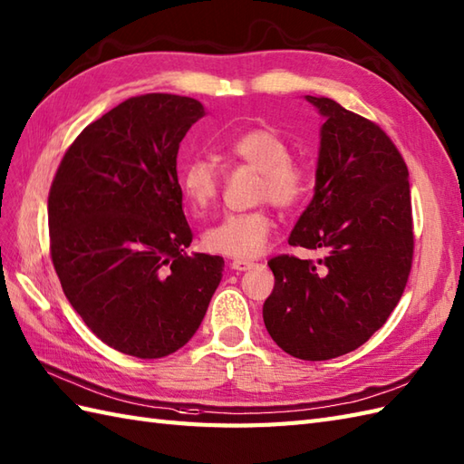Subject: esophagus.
<instances>
[{"label": "esophagus", "instance_id": "esophagus-1", "mask_svg": "<svg viewBox=\"0 0 464 464\" xmlns=\"http://www.w3.org/2000/svg\"><path fill=\"white\" fill-rule=\"evenodd\" d=\"M253 266H255L253 261H243V258H235V261H231L233 271H251Z\"/></svg>", "mask_w": 464, "mask_h": 464}]
</instances>
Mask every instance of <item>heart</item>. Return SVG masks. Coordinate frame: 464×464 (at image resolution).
Here are the masks:
<instances>
[{"instance_id": "1", "label": "heart", "mask_w": 464, "mask_h": 464, "mask_svg": "<svg viewBox=\"0 0 464 464\" xmlns=\"http://www.w3.org/2000/svg\"><path fill=\"white\" fill-rule=\"evenodd\" d=\"M288 140L275 128H251L227 144V156L261 171L258 199H271L273 206L290 209L306 191V171L290 158ZM179 183L193 209L203 211L219 196L221 176L215 161L203 156L188 160L181 168ZM275 223L265 211L225 215L201 237L209 253L231 258H253L266 249Z\"/></svg>"}]
</instances>
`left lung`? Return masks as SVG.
I'll list each match as a JSON object with an SVG mask.
<instances>
[{
    "label": "left lung",
    "mask_w": 464,
    "mask_h": 464,
    "mask_svg": "<svg viewBox=\"0 0 464 464\" xmlns=\"http://www.w3.org/2000/svg\"><path fill=\"white\" fill-rule=\"evenodd\" d=\"M320 128L314 198L288 243L318 261H268L275 288L263 304L278 348L322 362L368 342L400 303L413 261L409 171L378 124L326 96H306Z\"/></svg>",
    "instance_id": "8db88e82"
}]
</instances>
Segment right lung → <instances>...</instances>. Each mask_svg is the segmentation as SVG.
Instances as JSON below:
<instances>
[{
    "label": "right lung",
    "mask_w": 464,
    "mask_h": 464,
    "mask_svg": "<svg viewBox=\"0 0 464 464\" xmlns=\"http://www.w3.org/2000/svg\"><path fill=\"white\" fill-rule=\"evenodd\" d=\"M201 116L189 96H132L77 136L49 191L64 296L92 334L134 358L186 346L223 276L221 256L186 253L178 150Z\"/></svg>",
    "instance_id": "add662e5"
}]
</instances>
